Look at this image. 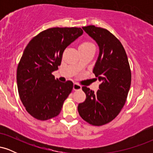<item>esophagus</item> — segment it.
Wrapping results in <instances>:
<instances>
[{
    "label": "esophagus",
    "instance_id": "obj_1",
    "mask_svg": "<svg viewBox=\"0 0 153 153\" xmlns=\"http://www.w3.org/2000/svg\"><path fill=\"white\" fill-rule=\"evenodd\" d=\"M81 89V85H79L78 83H74L73 85V90L74 91H78Z\"/></svg>",
    "mask_w": 153,
    "mask_h": 153
}]
</instances>
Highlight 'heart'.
Masks as SVG:
<instances>
[{"label":"heart","mask_w":153,"mask_h":153,"mask_svg":"<svg viewBox=\"0 0 153 153\" xmlns=\"http://www.w3.org/2000/svg\"><path fill=\"white\" fill-rule=\"evenodd\" d=\"M93 46H94V45L91 42H83V43L80 44V47H79V50H80V49L88 48V47H93Z\"/></svg>","instance_id":"heart-1"}]
</instances>
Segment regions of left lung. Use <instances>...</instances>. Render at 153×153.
<instances>
[{
  "instance_id": "left-lung-1",
  "label": "left lung",
  "mask_w": 153,
  "mask_h": 153,
  "mask_svg": "<svg viewBox=\"0 0 153 153\" xmlns=\"http://www.w3.org/2000/svg\"><path fill=\"white\" fill-rule=\"evenodd\" d=\"M82 29L99 47L93 73L101 84L96 93L82 87L86 99L78 104V113L90 124L104 125L114 119L125 104L131 85L130 67L124 47L110 31L94 25Z\"/></svg>"
}]
</instances>
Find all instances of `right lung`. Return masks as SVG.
I'll return each instance as SVG.
<instances>
[{
	"label": "right lung",
	"mask_w": 153,
	"mask_h": 153,
	"mask_svg": "<svg viewBox=\"0 0 153 153\" xmlns=\"http://www.w3.org/2000/svg\"><path fill=\"white\" fill-rule=\"evenodd\" d=\"M82 33L77 27L50 28L26 47L17 68V87L23 105L34 118L45 121L60 113L73 83L59 82L52 73L60 65L66 47Z\"/></svg>",
	"instance_id": "right-lung-1"
}]
</instances>
